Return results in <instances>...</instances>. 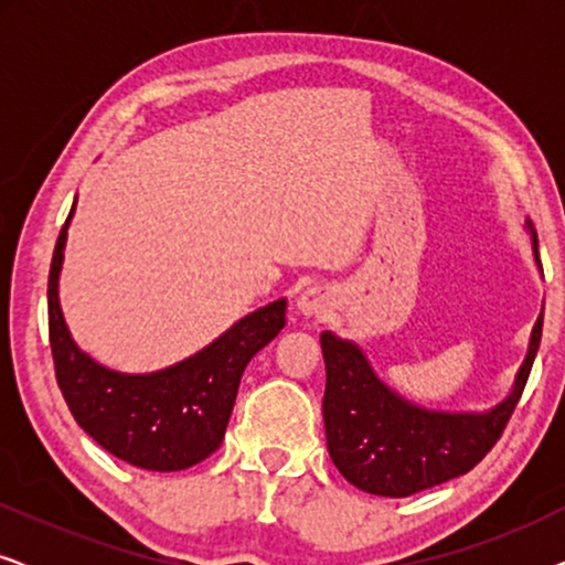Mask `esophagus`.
<instances>
[{
  "instance_id": "obj_1",
  "label": "esophagus",
  "mask_w": 565,
  "mask_h": 565,
  "mask_svg": "<svg viewBox=\"0 0 565 565\" xmlns=\"http://www.w3.org/2000/svg\"><path fill=\"white\" fill-rule=\"evenodd\" d=\"M331 303H334V298H331V292L327 288L311 285V288H306L298 296V313L308 316V319H311V316H323L331 311Z\"/></svg>"
}]
</instances>
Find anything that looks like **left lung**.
Listing matches in <instances>:
<instances>
[{"mask_svg": "<svg viewBox=\"0 0 565 565\" xmlns=\"http://www.w3.org/2000/svg\"><path fill=\"white\" fill-rule=\"evenodd\" d=\"M532 257L540 265L537 234L527 221ZM543 313L530 334L527 358L509 396L489 412H431L401 398L370 367L365 352L331 331L321 334L327 362L323 427L331 460L347 481L375 497H412L476 468L497 445L535 362Z\"/></svg>", "mask_w": 565, "mask_h": 565, "instance_id": "obj_1", "label": "left lung"}]
</instances>
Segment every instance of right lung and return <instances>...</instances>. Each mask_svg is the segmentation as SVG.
<instances>
[{"label": "right lung", "instance_id": "obj_1", "mask_svg": "<svg viewBox=\"0 0 565 565\" xmlns=\"http://www.w3.org/2000/svg\"><path fill=\"white\" fill-rule=\"evenodd\" d=\"M61 228L49 273V337L56 381L68 412L115 458L143 470H184L215 452L226 435L244 367L285 327L288 300L238 319L234 327L172 367L128 375L99 365L68 334L58 303L66 228Z\"/></svg>", "mask_w": 565, "mask_h": 565}]
</instances>
